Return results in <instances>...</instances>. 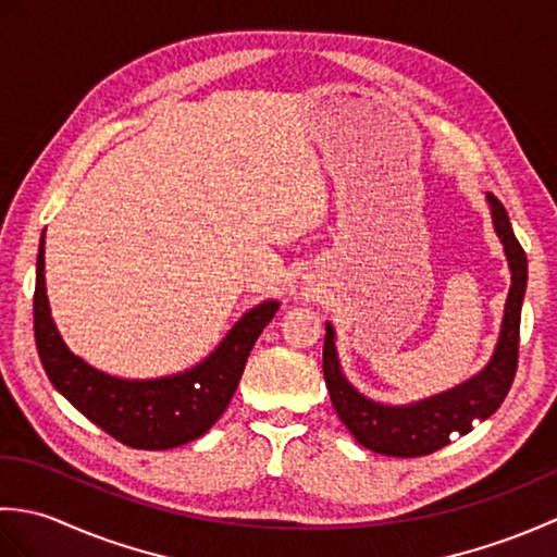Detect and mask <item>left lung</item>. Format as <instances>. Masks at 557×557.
<instances>
[{"instance_id": "1", "label": "left lung", "mask_w": 557, "mask_h": 557, "mask_svg": "<svg viewBox=\"0 0 557 557\" xmlns=\"http://www.w3.org/2000/svg\"><path fill=\"white\" fill-rule=\"evenodd\" d=\"M493 224L505 246L507 263L512 270V285L507 294L505 318L498 347L491 363L469 383L449 389L445 395L423 399L411 407H385L366 399L342 375L333 325H325L323 345V375L330 399L342 423L357 437V443L387 457H423L445 447L453 435H467L471 423L488 419L498 411L507 397L517 373L519 359V321H522V301L527 292V253L517 242L512 224L507 220L503 203L488 196Z\"/></svg>"}]
</instances>
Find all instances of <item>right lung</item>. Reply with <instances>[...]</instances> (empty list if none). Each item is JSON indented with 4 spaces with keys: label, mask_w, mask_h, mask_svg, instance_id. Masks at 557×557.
<instances>
[{
    "label": "right lung",
    "mask_w": 557,
    "mask_h": 557,
    "mask_svg": "<svg viewBox=\"0 0 557 557\" xmlns=\"http://www.w3.org/2000/svg\"><path fill=\"white\" fill-rule=\"evenodd\" d=\"M275 311L277 301L256 306L232 327L215 354L191 371L158 381H122L74 357L59 337L45 294V236L40 242L33 330L42 369L83 417L128 447L170 449L203 435L227 409L248 354Z\"/></svg>",
    "instance_id": "right-lung-1"
}]
</instances>
